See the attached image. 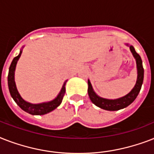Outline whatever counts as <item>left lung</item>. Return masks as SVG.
Listing matches in <instances>:
<instances>
[{"mask_svg":"<svg viewBox=\"0 0 154 154\" xmlns=\"http://www.w3.org/2000/svg\"><path fill=\"white\" fill-rule=\"evenodd\" d=\"M126 45L129 47L132 54L136 60L137 69V78L136 84L129 94L122 97L114 99V100L103 98V97H99L98 95H97L96 93L94 91V89L92 87L89 80H88V85H89L88 86V94H89V98L94 105L101 109H103L109 110V111H116V110L122 109L127 107L136 99L139 92L141 90L144 79V69L143 65H142V60H141V57L139 56L138 53L135 51L133 45H129V44H126Z\"/></svg>","mask_w":154,"mask_h":154,"instance_id":"8db88e82","label":"left lung"}]
</instances>
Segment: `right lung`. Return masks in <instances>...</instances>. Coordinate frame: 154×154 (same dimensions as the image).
Returning a JSON list of instances; mask_svg holds the SVG:
<instances>
[{"label":"right lung","mask_w":154,"mask_h":154,"mask_svg":"<svg viewBox=\"0 0 154 154\" xmlns=\"http://www.w3.org/2000/svg\"><path fill=\"white\" fill-rule=\"evenodd\" d=\"M21 53H22V49L20 51L19 55L13 58V61L11 63L10 67H9V69H8V85L11 97H13L14 101L17 104L18 106L26 112H29V113L32 115L46 114L48 112H51V111L55 109L56 108H57L60 105V103L62 101L63 97L65 95V84H66L67 81L64 82V85H63L62 88L60 89V92L57 96V97L55 99H53V101L40 103V104H32V103L27 102L20 97V94L18 93L17 86H16L15 79H14L16 65H17V60H19L20 55H21Z\"/></svg>","instance_id":"obj_1"}]
</instances>
